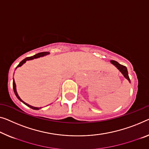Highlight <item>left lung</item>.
I'll list each match as a JSON object with an SVG mask.
<instances>
[{
    "label": "left lung",
    "instance_id": "obj_1",
    "mask_svg": "<svg viewBox=\"0 0 149 149\" xmlns=\"http://www.w3.org/2000/svg\"><path fill=\"white\" fill-rule=\"evenodd\" d=\"M110 63H112L113 65H114L115 67H116L118 70L120 72L122 73V74L124 75V77H125L126 79H128V81L130 83V78H129V76H128V70H127V68L125 66H124L123 65H121V64H120L119 63H118L117 61H114V60H110Z\"/></svg>",
    "mask_w": 149,
    "mask_h": 149
}]
</instances>
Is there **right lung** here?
I'll list each match as a JSON object with an SVG mask.
<instances>
[{"label":"right lung","instance_id":"right-lung-1","mask_svg":"<svg viewBox=\"0 0 149 149\" xmlns=\"http://www.w3.org/2000/svg\"><path fill=\"white\" fill-rule=\"evenodd\" d=\"M49 52H41V53H37V54H36V55H33V56L26 57V58H25V59H24L23 61H21V62H20L19 65H18L17 66L16 69H17V68H19V67H21V66L23 65V64L25 63L26 61L33 60V59H37V58H39V57H41L45 56V55H49ZM16 69H15V70H16ZM13 90H14V92H15V96H17V98L19 99L20 101L22 102H23V104H25L26 106H27L28 107H29V108H32V109H33V110H39V109H41V108H42L41 107H40V108H38V107H34V106H31V105H29V104H26V103H25V102L22 100L21 99V97H19V95H18V93H17V92L16 84H15V81L14 77H13Z\"/></svg>","mask_w":149,"mask_h":149}]
</instances>
